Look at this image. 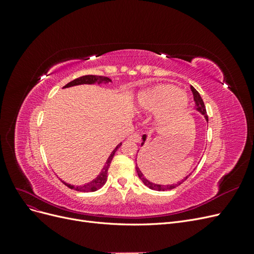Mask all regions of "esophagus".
Masks as SVG:
<instances>
[{
  "mask_svg": "<svg viewBox=\"0 0 254 254\" xmlns=\"http://www.w3.org/2000/svg\"><path fill=\"white\" fill-rule=\"evenodd\" d=\"M129 140H130V141H133V142H136V143H139V142L141 141V136H140V134L133 133V134H131V135L129 136Z\"/></svg>",
  "mask_w": 254,
  "mask_h": 254,
  "instance_id": "esophagus-1",
  "label": "esophagus"
}]
</instances>
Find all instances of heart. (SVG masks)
Returning <instances> with one entry per match:
<instances>
[{"mask_svg": "<svg viewBox=\"0 0 254 254\" xmlns=\"http://www.w3.org/2000/svg\"><path fill=\"white\" fill-rule=\"evenodd\" d=\"M188 105L187 95L172 84H157L142 90L137 94L134 110L137 112H153L162 109L161 122L172 120Z\"/></svg>", "mask_w": 254, "mask_h": 254, "instance_id": "heart-1", "label": "heart"}]
</instances>
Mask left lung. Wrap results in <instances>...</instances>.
I'll return each mask as SVG.
<instances>
[{
	"label": "left lung",
	"instance_id": "8db88e82",
	"mask_svg": "<svg viewBox=\"0 0 254 254\" xmlns=\"http://www.w3.org/2000/svg\"><path fill=\"white\" fill-rule=\"evenodd\" d=\"M190 90H191V92H193V95H194L195 109H196L199 113H201V114L203 115V117H204L205 121L207 122V121H209V119H207L205 106H204V103H203V101H202V98H201L200 94L198 93V91H197L193 86H190ZM146 137H147V135H146V134H143V135H142V140H143V141H142L141 146L144 145V143H145V141H146ZM137 152H139V150H137ZM135 170H136L137 176H139V178L143 181V183L145 184V186L148 187V188L151 189V190H173V189L177 188L178 186H180V184H181L182 182L186 181V180L189 178V177L191 175V173L189 174L187 177H184V178H183L181 181H178V182L175 183V184H166V186H163V184H157V183H153V182L149 181V180H148L147 178H146V177L143 175L142 171L140 170L139 167H137V165H135Z\"/></svg>",
	"mask_w": 254,
	"mask_h": 254
}]
</instances>
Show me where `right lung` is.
Wrapping results in <instances>:
<instances>
[{"instance_id":"1","label":"right lung","mask_w":254,"mask_h":254,"mask_svg":"<svg viewBox=\"0 0 254 254\" xmlns=\"http://www.w3.org/2000/svg\"><path fill=\"white\" fill-rule=\"evenodd\" d=\"M112 80L108 77H106V76H97V75H84L81 76L79 78H76L72 81H70L68 83H66L64 88H70V87H74V86H79V84H102V83H108L111 82ZM122 143H120L117 147L113 149V151L110 153L109 158L107 159L106 163L104 165V167L102 168V172L99 173V175H97V177L95 179H93L92 181L83 184V186H72L70 183H66L64 181H63L67 188H70L72 190H78V191H83V193H87V191H95L97 190H99L101 188L104 187V184L107 181V175H108V170H109V166L111 164V161L115 155V151H117L120 147H121Z\"/></svg>"}]
</instances>
